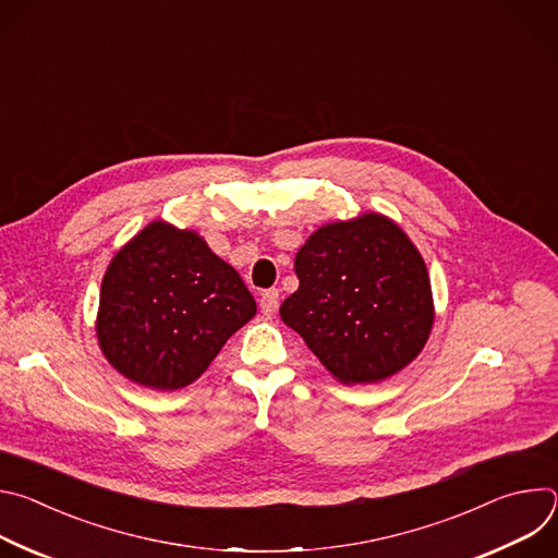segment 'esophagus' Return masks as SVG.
Here are the masks:
<instances>
[{
    "mask_svg": "<svg viewBox=\"0 0 558 558\" xmlns=\"http://www.w3.org/2000/svg\"><path fill=\"white\" fill-rule=\"evenodd\" d=\"M278 304H280V291L278 289H267L260 295V308H263L265 315H274L278 311Z\"/></svg>",
    "mask_w": 558,
    "mask_h": 558,
    "instance_id": "34e87169",
    "label": "esophagus"
}]
</instances>
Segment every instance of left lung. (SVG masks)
Listing matches in <instances>:
<instances>
[{"instance_id": "left-lung-1", "label": "left lung", "mask_w": 558, "mask_h": 558, "mask_svg": "<svg viewBox=\"0 0 558 558\" xmlns=\"http://www.w3.org/2000/svg\"><path fill=\"white\" fill-rule=\"evenodd\" d=\"M300 287L280 317L342 384L386 379L424 349L430 278L411 238L381 214L317 229L295 254Z\"/></svg>"}]
</instances>
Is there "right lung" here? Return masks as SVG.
<instances>
[{
  "label": "right lung",
  "instance_id": "obj_1",
  "mask_svg": "<svg viewBox=\"0 0 558 558\" xmlns=\"http://www.w3.org/2000/svg\"><path fill=\"white\" fill-rule=\"evenodd\" d=\"M254 315L243 278L196 231L154 220L104 276L97 338L130 381L177 390L198 379Z\"/></svg>",
  "mask_w": 558,
  "mask_h": 558
}]
</instances>
